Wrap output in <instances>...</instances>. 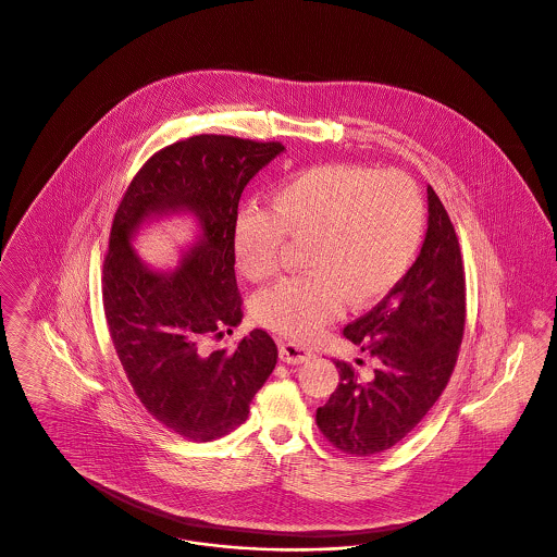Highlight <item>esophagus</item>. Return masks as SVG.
Segmentation results:
<instances>
[{"instance_id": "34e87169", "label": "esophagus", "mask_w": 557, "mask_h": 557, "mask_svg": "<svg viewBox=\"0 0 557 557\" xmlns=\"http://www.w3.org/2000/svg\"><path fill=\"white\" fill-rule=\"evenodd\" d=\"M313 356V349L297 342L280 343V358L288 364H302Z\"/></svg>"}]
</instances>
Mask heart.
<instances>
[{"mask_svg": "<svg viewBox=\"0 0 557 557\" xmlns=\"http://www.w3.org/2000/svg\"><path fill=\"white\" fill-rule=\"evenodd\" d=\"M424 226V199L405 172L315 165L286 177L269 212L235 218L233 252L250 282L280 271L286 239L302 246L307 273L277 282L255 300L262 326L299 342L318 337L349 302L367 307L407 271Z\"/></svg>", "mask_w": 557, "mask_h": 557, "instance_id": "b5f03b06", "label": "heart"}]
</instances>
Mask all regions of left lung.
<instances>
[{
	"label": "left lung",
	"instance_id": "obj_1",
	"mask_svg": "<svg viewBox=\"0 0 557 557\" xmlns=\"http://www.w3.org/2000/svg\"><path fill=\"white\" fill-rule=\"evenodd\" d=\"M467 322V277L456 228L429 186V231L420 257L343 337L377 358L371 380L337 360L339 385L315 424L333 447L373 456L400 443L449 382Z\"/></svg>",
	"mask_w": 557,
	"mask_h": 557
}]
</instances>
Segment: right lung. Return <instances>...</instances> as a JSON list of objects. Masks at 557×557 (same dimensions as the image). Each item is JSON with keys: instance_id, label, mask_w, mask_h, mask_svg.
<instances>
[{"instance_id": "1", "label": "right lung", "mask_w": 557, "mask_h": 557, "mask_svg": "<svg viewBox=\"0 0 557 557\" xmlns=\"http://www.w3.org/2000/svg\"><path fill=\"white\" fill-rule=\"evenodd\" d=\"M284 146L233 135H193L154 152L116 208L101 295L110 337L144 409L188 441H214L242 426L273 373L277 345L252 331L235 349L210 343L242 322L233 224L246 184ZM186 209L205 235L173 274H154L129 248L148 214Z\"/></svg>"}]
</instances>
